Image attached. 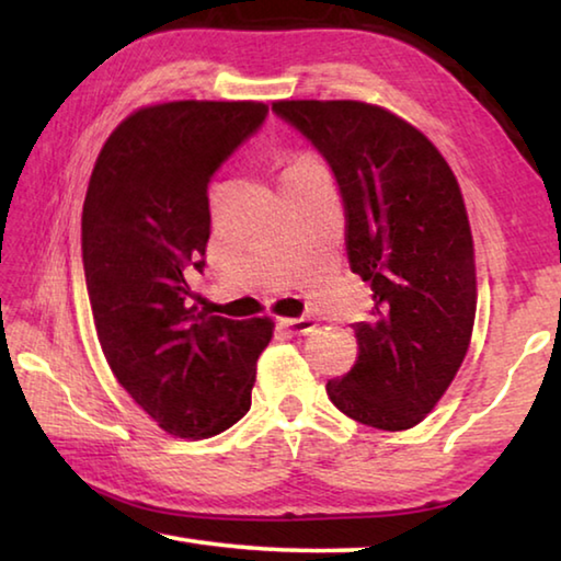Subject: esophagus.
Returning <instances> with one entry per match:
<instances>
[{"label":"esophagus","instance_id":"esophagus-1","mask_svg":"<svg viewBox=\"0 0 561 561\" xmlns=\"http://www.w3.org/2000/svg\"><path fill=\"white\" fill-rule=\"evenodd\" d=\"M282 327L284 329H289L291 334H299V336H304V334H309V331H314V327H317V321L311 319V317H297V319H282Z\"/></svg>","mask_w":561,"mask_h":561}]
</instances>
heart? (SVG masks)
I'll use <instances>...</instances> for the list:
<instances>
[{
    "mask_svg": "<svg viewBox=\"0 0 561 561\" xmlns=\"http://www.w3.org/2000/svg\"><path fill=\"white\" fill-rule=\"evenodd\" d=\"M297 165H314V163H311V160H299Z\"/></svg>",
    "mask_w": 561,
    "mask_h": 561,
    "instance_id": "heart-1",
    "label": "heart"
}]
</instances>
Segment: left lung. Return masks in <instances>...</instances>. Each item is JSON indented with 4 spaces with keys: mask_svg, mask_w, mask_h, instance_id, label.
<instances>
[{
    "mask_svg": "<svg viewBox=\"0 0 561 561\" xmlns=\"http://www.w3.org/2000/svg\"><path fill=\"white\" fill-rule=\"evenodd\" d=\"M341 190L351 272L371 284L358 358L327 393L378 431H408L448 391L478 307L468 213L450 165L391 111L360 101H274Z\"/></svg>",
    "mask_w": 561,
    "mask_h": 561,
    "instance_id": "left-lung-1",
    "label": "left lung"
}]
</instances>
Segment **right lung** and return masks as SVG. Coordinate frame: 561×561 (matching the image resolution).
I'll return each instance as SVG.
<instances>
[{
	"label": "right lung",
	"mask_w": 561,
	"mask_h": 561,
	"mask_svg": "<svg viewBox=\"0 0 561 561\" xmlns=\"http://www.w3.org/2000/svg\"><path fill=\"white\" fill-rule=\"evenodd\" d=\"M257 101L140 108L103 144L81 215L93 324L113 376L178 438H210L250 411L272 319L234 321L193 304L205 270L207 185L267 118Z\"/></svg>",
	"instance_id": "add662e5"
}]
</instances>
